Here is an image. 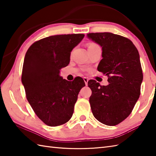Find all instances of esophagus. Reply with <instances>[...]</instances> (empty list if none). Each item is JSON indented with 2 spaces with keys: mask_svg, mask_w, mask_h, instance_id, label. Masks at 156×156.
<instances>
[{
  "mask_svg": "<svg viewBox=\"0 0 156 156\" xmlns=\"http://www.w3.org/2000/svg\"><path fill=\"white\" fill-rule=\"evenodd\" d=\"M83 80H84V82H85V85H87V83H88V81H89V79L87 78V77H83Z\"/></svg>",
  "mask_w": 156,
  "mask_h": 156,
  "instance_id": "1",
  "label": "esophagus"
}]
</instances>
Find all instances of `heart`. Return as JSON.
I'll return each instance as SVG.
<instances>
[{"label":"heart","instance_id":"obj_1","mask_svg":"<svg viewBox=\"0 0 156 156\" xmlns=\"http://www.w3.org/2000/svg\"><path fill=\"white\" fill-rule=\"evenodd\" d=\"M96 46V44H94V43H91L89 44V46L88 47H90V46Z\"/></svg>","mask_w":156,"mask_h":156}]
</instances>
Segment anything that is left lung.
<instances>
[{"label":"left lung","mask_w":156,"mask_h":156,"mask_svg":"<svg viewBox=\"0 0 156 156\" xmlns=\"http://www.w3.org/2000/svg\"><path fill=\"white\" fill-rule=\"evenodd\" d=\"M89 39L101 47L102 59L98 71L108 76V85L88 81L90 103L98 121L114 126L131 113L139 96L143 73L140 56L131 40L109 32L87 34Z\"/></svg>","instance_id":"left-lung-1"}]
</instances>
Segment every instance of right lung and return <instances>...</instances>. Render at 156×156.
<instances>
[{"label": "right lung", "instance_id": "right-lung-1", "mask_svg": "<svg viewBox=\"0 0 156 156\" xmlns=\"http://www.w3.org/2000/svg\"><path fill=\"white\" fill-rule=\"evenodd\" d=\"M85 35L49 36L34 42L25 54L21 81L27 101L42 122L50 126L71 119L79 91L85 84L81 77L63 79L60 70L70 62L71 52Z\"/></svg>", "mask_w": 156, "mask_h": 156}]
</instances>
